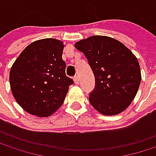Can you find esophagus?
I'll list each match as a JSON object with an SVG mask.
<instances>
[{"label": "esophagus", "mask_w": 156, "mask_h": 156, "mask_svg": "<svg viewBox=\"0 0 156 156\" xmlns=\"http://www.w3.org/2000/svg\"><path fill=\"white\" fill-rule=\"evenodd\" d=\"M73 79H74L75 84H78V83H79V78H78V76H75V77L73 78Z\"/></svg>", "instance_id": "1"}]
</instances>
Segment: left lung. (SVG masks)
<instances>
[{
  "mask_svg": "<svg viewBox=\"0 0 156 156\" xmlns=\"http://www.w3.org/2000/svg\"><path fill=\"white\" fill-rule=\"evenodd\" d=\"M95 76L89 94L94 108L106 115L123 112L135 98L141 82L136 57L120 41L107 36H92L76 42Z\"/></svg>",
  "mask_w": 156,
  "mask_h": 156,
  "instance_id": "1",
  "label": "left lung"
}]
</instances>
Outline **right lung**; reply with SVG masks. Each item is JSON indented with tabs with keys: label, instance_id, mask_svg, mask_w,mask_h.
Segmentation results:
<instances>
[{
	"label": "right lung",
	"instance_id": "1",
	"mask_svg": "<svg viewBox=\"0 0 156 156\" xmlns=\"http://www.w3.org/2000/svg\"><path fill=\"white\" fill-rule=\"evenodd\" d=\"M63 42L43 39L30 43L10 71V85L17 103L28 113L43 117L59 108L73 79L66 76Z\"/></svg>",
	"mask_w": 156,
	"mask_h": 156
}]
</instances>
